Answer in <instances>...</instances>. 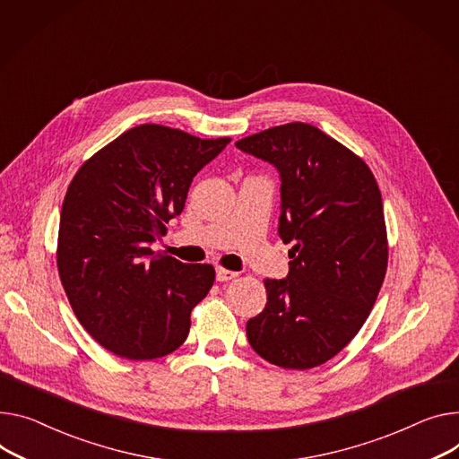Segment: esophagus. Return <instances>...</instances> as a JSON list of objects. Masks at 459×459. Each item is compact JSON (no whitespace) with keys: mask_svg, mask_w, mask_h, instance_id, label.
Segmentation results:
<instances>
[{"mask_svg":"<svg viewBox=\"0 0 459 459\" xmlns=\"http://www.w3.org/2000/svg\"><path fill=\"white\" fill-rule=\"evenodd\" d=\"M237 277V272H231V270H226V268H217V281H221V283H224V281H231Z\"/></svg>","mask_w":459,"mask_h":459,"instance_id":"esophagus-1","label":"esophagus"}]
</instances>
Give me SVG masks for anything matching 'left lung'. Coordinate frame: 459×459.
<instances>
[{"label":"left lung","mask_w":459,"mask_h":459,"mask_svg":"<svg viewBox=\"0 0 459 459\" xmlns=\"http://www.w3.org/2000/svg\"><path fill=\"white\" fill-rule=\"evenodd\" d=\"M235 147L277 169V233L292 244L289 275L264 279L266 307L246 334L270 364L316 368L355 338L382 287L387 240L377 180L359 156L307 123L263 130Z\"/></svg>","instance_id":"1"}]
</instances>
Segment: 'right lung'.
Returning <instances> with one entry per match:
<instances>
[{
  "instance_id": "add662e5",
  "label": "right lung",
  "mask_w": 459,
  "mask_h": 459,
  "mask_svg": "<svg viewBox=\"0 0 459 459\" xmlns=\"http://www.w3.org/2000/svg\"><path fill=\"white\" fill-rule=\"evenodd\" d=\"M230 141L139 125L91 156L69 184L60 281L81 325L114 355L154 360L186 342L191 310L213 287L215 268L184 264L151 246L184 211L196 172Z\"/></svg>"
}]
</instances>
